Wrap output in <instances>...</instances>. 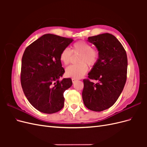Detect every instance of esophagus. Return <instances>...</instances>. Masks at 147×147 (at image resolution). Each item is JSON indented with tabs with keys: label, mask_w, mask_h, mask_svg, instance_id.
<instances>
[{
	"label": "esophagus",
	"mask_w": 147,
	"mask_h": 147,
	"mask_svg": "<svg viewBox=\"0 0 147 147\" xmlns=\"http://www.w3.org/2000/svg\"><path fill=\"white\" fill-rule=\"evenodd\" d=\"M72 81L73 83H75V82L77 81V80L75 79V78H72Z\"/></svg>",
	"instance_id": "esophagus-1"
}]
</instances>
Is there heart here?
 <instances>
[{
    "mask_svg": "<svg viewBox=\"0 0 147 147\" xmlns=\"http://www.w3.org/2000/svg\"><path fill=\"white\" fill-rule=\"evenodd\" d=\"M73 53H80L77 64L71 65L65 69V75L72 78H80L86 73L88 70L87 64L93 67L99 59V54L91 44L84 41L77 42L73 44L72 50L68 48L63 49L60 54V61L64 65H68L72 59Z\"/></svg>",
    "mask_w": 147,
    "mask_h": 147,
    "instance_id": "b5f03b06",
    "label": "heart"
}]
</instances>
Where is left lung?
I'll use <instances>...</instances> for the list:
<instances>
[{"instance_id":"1","label":"left lung","mask_w":147,"mask_h":147,"mask_svg":"<svg viewBox=\"0 0 147 147\" xmlns=\"http://www.w3.org/2000/svg\"><path fill=\"white\" fill-rule=\"evenodd\" d=\"M98 51L97 64L88 73V78L95 80L94 84L83 80V103L95 112L109 109L117 99L125 85L127 58L121 43L114 35L105 33L88 38Z\"/></svg>"}]
</instances>
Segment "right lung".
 I'll return each mask as SVG.
<instances>
[{"mask_svg":"<svg viewBox=\"0 0 147 147\" xmlns=\"http://www.w3.org/2000/svg\"><path fill=\"white\" fill-rule=\"evenodd\" d=\"M73 41L47 34L26 48L22 57L21 86L30 104L40 112L51 114L63 108L64 92L72 82L70 78L59 81L65 72L59 56Z\"/></svg>","mask_w":147,"mask_h":147,"instance_id":"1","label":"right lung"}]
</instances>
